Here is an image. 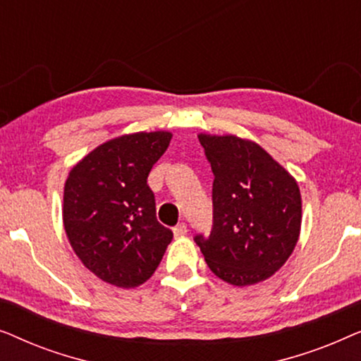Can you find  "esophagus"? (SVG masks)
Masks as SVG:
<instances>
[{"instance_id":"1","label":"esophagus","mask_w":361,"mask_h":361,"mask_svg":"<svg viewBox=\"0 0 361 361\" xmlns=\"http://www.w3.org/2000/svg\"><path fill=\"white\" fill-rule=\"evenodd\" d=\"M187 235V225L185 224H179L174 228V236L176 238H182V236Z\"/></svg>"}]
</instances>
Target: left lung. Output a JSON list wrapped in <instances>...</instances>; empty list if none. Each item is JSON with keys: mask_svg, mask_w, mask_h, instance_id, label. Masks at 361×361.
I'll return each mask as SVG.
<instances>
[{"mask_svg": "<svg viewBox=\"0 0 361 361\" xmlns=\"http://www.w3.org/2000/svg\"><path fill=\"white\" fill-rule=\"evenodd\" d=\"M214 171V228L195 236L212 273L251 286L283 268L298 245L302 199L298 180L258 142L199 135Z\"/></svg>", "mask_w": 361, "mask_h": 361, "instance_id": "8db88e82", "label": "left lung"}]
</instances>
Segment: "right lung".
<instances>
[{
  "mask_svg": "<svg viewBox=\"0 0 361 361\" xmlns=\"http://www.w3.org/2000/svg\"><path fill=\"white\" fill-rule=\"evenodd\" d=\"M169 131H140L108 140L82 157L63 185V230L73 253L97 278L130 289L154 274L172 231L156 219L147 185Z\"/></svg>",
  "mask_w": 361,
  "mask_h": 361,
  "instance_id": "1",
  "label": "right lung"
}]
</instances>
